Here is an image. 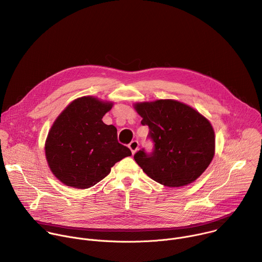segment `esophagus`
Wrapping results in <instances>:
<instances>
[{
  "label": "esophagus",
  "instance_id": "obj_1",
  "mask_svg": "<svg viewBox=\"0 0 262 262\" xmlns=\"http://www.w3.org/2000/svg\"><path fill=\"white\" fill-rule=\"evenodd\" d=\"M128 147H129V149H130L133 155H134V154L138 150V148H139V142H138L137 140H134V141H132V142L128 144Z\"/></svg>",
  "mask_w": 262,
  "mask_h": 262
}]
</instances>
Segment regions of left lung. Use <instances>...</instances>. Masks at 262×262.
Returning <instances> with one entry per match:
<instances>
[{"instance_id": "left-lung-1", "label": "left lung", "mask_w": 262, "mask_h": 262, "mask_svg": "<svg viewBox=\"0 0 262 262\" xmlns=\"http://www.w3.org/2000/svg\"><path fill=\"white\" fill-rule=\"evenodd\" d=\"M148 125L154 150H139L134 159L155 181L179 188L195 181L214 156V132L199 112L177 100L160 99L135 104Z\"/></svg>"}]
</instances>
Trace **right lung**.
Segmentation results:
<instances>
[{
  "mask_svg": "<svg viewBox=\"0 0 262 262\" xmlns=\"http://www.w3.org/2000/svg\"><path fill=\"white\" fill-rule=\"evenodd\" d=\"M113 103L84 96L69 103L54 122L46 142L53 174L64 184L88 189L103 179L117 162L132 156L117 140V128L102 117Z\"/></svg>",
  "mask_w": 262,
  "mask_h": 262,
  "instance_id": "obj_1",
  "label": "right lung"
}]
</instances>
